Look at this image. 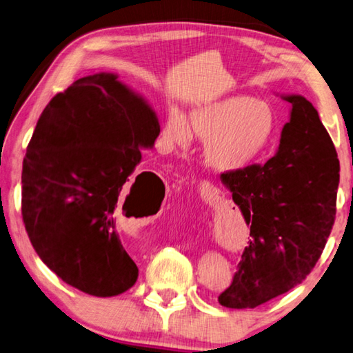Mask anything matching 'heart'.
I'll use <instances>...</instances> for the list:
<instances>
[{
	"label": "heart",
	"instance_id": "b5f03b06",
	"mask_svg": "<svg viewBox=\"0 0 353 353\" xmlns=\"http://www.w3.org/2000/svg\"><path fill=\"white\" fill-rule=\"evenodd\" d=\"M270 103L248 94H231L195 105L189 119L181 111L165 116L163 139L169 148H186L192 134L203 142V159L219 172H240L261 159L276 136Z\"/></svg>",
	"mask_w": 353,
	"mask_h": 353
}]
</instances>
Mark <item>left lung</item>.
I'll return each instance as SVG.
<instances>
[{
	"instance_id": "8db88e82",
	"label": "left lung",
	"mask_w": 353,
	"mask_h": 353,
	"mask_svg": "<svg viewBox=\"0 0 353 353\" xmlns=\"http://www.w3.org/2000/svg\"><path fill=\"white\" fill-rule=\"evenodd\" d=\"M281 97L292 110L274 157L220 176L251 236L232 283L219 296L223 307L254 308L299 285L323 254L335 221V145L312 102L301 94Z\"/></svg>"
}]
</instances>
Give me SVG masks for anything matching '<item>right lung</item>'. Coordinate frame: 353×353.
I'll return each instance as SVG.
<instances>
[{
	"mask_svg": "<svg viewBox=\"0 0 353 353\" xmlns=\"http://www.w3.org/2000/svg\"><path fill=\"white\" fill-rule=\"evenodd\" d=\"M117 77L92 74L54 96L37 122L21 173V214L35 252L68 285L97 298L127 292L138 279L116 215L141 148H152L159 134L154 110ZM144 172L148 180L139 182ZM163 186L154 173L142 172L122 212Z\"/></svg>",
	"mask_w": 353,
	"mask_h": 353,
	"instance_id": "1",
	"label": "right lung"
}]
</instances>
